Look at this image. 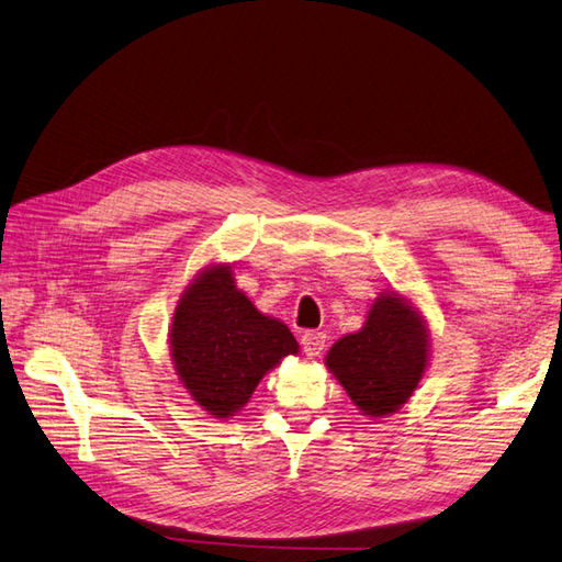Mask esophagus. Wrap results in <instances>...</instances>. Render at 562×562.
Masks as SVG:
<instances>
[{
	"mask_svg": "<svg viewBox=\"0 0 562 562\" xmlns=\"http://www.w3.org/2000/svg\"><path fill=\"white\" fill-rule=\"evenodd\" d=\"M300 344H303V350L307 358H317V355L326 346V334L324 331H305L303 338H300Z\"/></svg>",
	"mask_w": 562,
	"mask_h": 562,
	"instance_id": "34e87169",
	"label": "esophagus"
}]
</instances>
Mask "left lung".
<instances>
[{"instance_id":"8db88e82","label":"left lung","mask_w":562,"mask_h":562,"mask_svg":"<svg viewBox=\"0 0 562 562\" xmlns=\"http://www.w3.org/2000/svg\"><path fill=\"white\" fill-rule=\"evenodd\" d=\"M429 326L409 297L384 291L360 331L328 348L324 364L367 417H389L409 401L429 364Z\"/></svg>"}]
</instances>
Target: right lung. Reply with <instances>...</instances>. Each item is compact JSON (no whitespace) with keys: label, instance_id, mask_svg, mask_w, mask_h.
Returning a JSON list of instances; mask_svg holds the SVG:
<instances>
[{"label":"right lung","instance_id":"right-lung-1","mask_svg":"<svg viewBox=\"0 0 562 562\" xmlns=\"http://www.w3.org/2000/svg\"><path fill=\"white\" fill-rule=\"evenodd\" d=\"M169 350L176 376L204 413L234 417L259 381L300 346L281 319L245 295L231 265H207L186 285L171 317Z\"/></svg>","mask_w":562,"mask_h":562}]
</instances>
